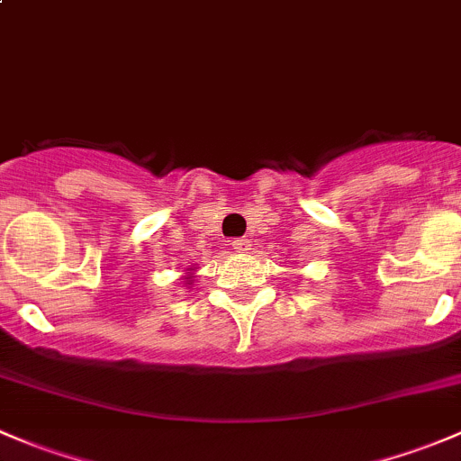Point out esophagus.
<instances>
[{
    "mask_svg": "<svg viewBox=\"0 0 461 461\" xmlns=\"http://www.w3.org/2000/svg\"><path fill=\"white\" fill-rule=\"evenodd\" d=\"M231 248H234V252H239V254H248L249 249H252V240H249V239H236L234 243H231Z\"/></svg>",
    "mask_w": 461,
    "mask_h": 461,
    "instance_id": "esophagus-1",
    "label": "esophagus"
}]
</instances>
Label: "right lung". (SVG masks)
Here are the masks:
<instances>
[{"label": "right lung", "mask_w": 461, "mask_h": 461, "mask_svg": "<svg viewBox=\"0 0 461 461\" xmlns=\"http://www.w3.org/2000/svg\"><path fill=\"white\" fill-rule=\"evenodd\" d=\"M194 283V269L187 267L185 269V285H192Z\"/></svg>", "instance_id": "add662e5"}]
</instances>
